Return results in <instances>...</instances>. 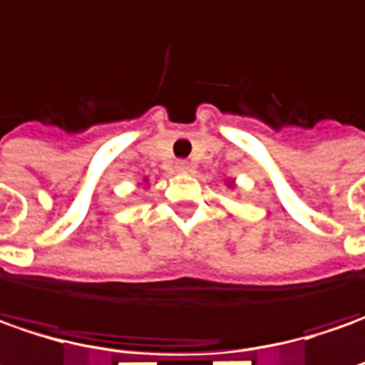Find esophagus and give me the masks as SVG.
<instances>
[{"label":"esophagus","mask_w":365,"mask_h":365,"mask_svg":"<svg viewBox=\"0 0 365 365\" xmlns=\"http://www.w3.org/2000/svg\"><path fill=\"white\" fill-rule=\"evenodd\" d=\"M175 171H178V173H190V171H192V165H190L187 161H178Z\"/></svg>","instance_id":"1"}]
</instances>
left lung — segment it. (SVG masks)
I'll return each mask as SVG.
<instances>
[{
  "instance_id": "8db88e82",
  "label": "left lung",
  "mask_w": 365,
  "mask_h": 365,
  "mask_svg": "<svg viewBox=\"0 0 365 365\" xmlns=\"http://www.w3.org/2000/svg\"><path fill=\"white\" fill-rule=\"evenodd\" d=\"M226 185H228V187H236V182H234V180H226Z\"/></svg>"
}]
</instances>
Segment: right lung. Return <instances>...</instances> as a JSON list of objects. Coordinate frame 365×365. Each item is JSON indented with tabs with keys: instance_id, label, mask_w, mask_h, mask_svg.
Returning a JSON list of instances; mask_svg holds the SVG:
<instances>
[{
	"instance_id": "right-lung-1",
	"label": "right lung",
	"mask_w": 365,
	"mask_h": 365,
	"mask_svg": "<svg viewBox=\"0 0 365 365\" xmlns=\"http://www.w3.org/2000/svg\"><path fill=\"white\" fill-rule=\"evenodd\" d=\"M149 180H147V178H143V183H139V185H143V187H149Z\"/></svg>"
}]
</instances>
